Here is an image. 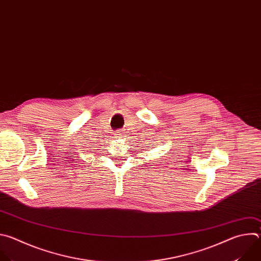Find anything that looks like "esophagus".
<instances>
[{"instance_id": "esophagus-1", "label": "esophagus", "mask_w": 261, "mask_h": 261, "mask_svg": "<svg viewBox=\"0 0 261 261\" xmlns=\"http://www.w3.org/2000/svg\"><path fill=\"white\" fill-rule=\"evenodd\" d=\"M115 136H116V137H122V133H121V132H117V133L115 134Z\"/></svg>"}]
</instances>
